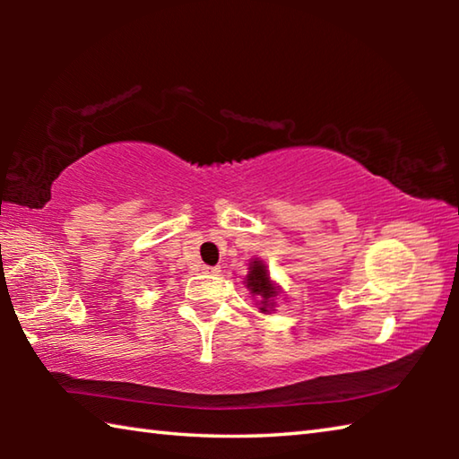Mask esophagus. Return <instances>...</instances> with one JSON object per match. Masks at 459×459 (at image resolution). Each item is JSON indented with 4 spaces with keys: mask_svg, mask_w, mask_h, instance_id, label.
<instances>
[{
    "mask_svg": "<svg viewBox=\"0 0 459 459\" xmlns=\"http://www.w3.org/2000/svg\"><path fill=\"white\" fill-rule=\"evenodd\" d=\"M202 271H204L206 275H219L221 273V267H208V265H204V267H202Z\"/></svg>",
    "mask_w": 459,
    "mask_h": 459,
    "instance_id": "34e87169",
    "label": "esophagus"
}]
</instances>
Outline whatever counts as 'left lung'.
<instances>
[{"mask_svg":"<svg viewBox=\"0 0 459 459\" xmlns=\"http://www.w3.org/2000/svg\"><path fill=\"white\" fill-rule=\"evenodd\" d=\"M247 287L251 290L253 295H257V298H259L261 312H269V307L273 306V299H275L277 291H275L273 283L269 281L267 269L261 261L251 263V271H248V275H247Z\"/></svg>","mask_w":459,"mask_h":459,"instance_id":"left-lung-1","label":"left lung"}]
</instances>
